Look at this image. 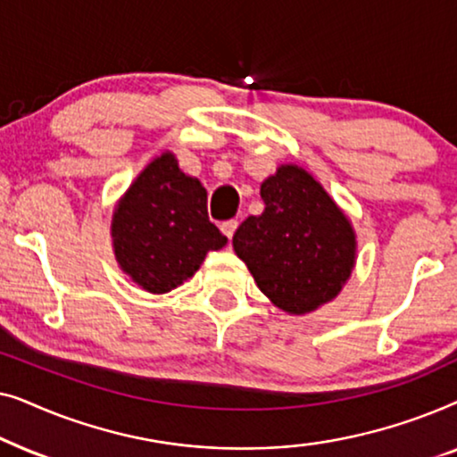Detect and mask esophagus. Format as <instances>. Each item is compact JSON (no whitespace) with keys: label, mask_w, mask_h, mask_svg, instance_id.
<instances>
[{"label":"esophagus","mask_w":457,"mask_h":457,"mask_svg":"<svg viewBox=\"0 0 457 457\" xmlns=\"http://www.w3.org/2000/svg\"><path fill=\"white\" fill-rule=\"evenodd\" d=\"M237 227H239V222H237V220H227V222L220 224V230L228 237V239H233Z\"/></svg>","instance_id":"esophagus-1"}]
</instances>
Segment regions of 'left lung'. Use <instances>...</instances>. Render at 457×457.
Returning a JSON list of instances; mask_svg holds the SVG:
<instances>
[{
    "instance_id": "8db88e82",
    "label": "left lung",
    "mask_w": 457,
    "mask_h": 457,
    "mask_svg": "<svg viewBox=\"0 0 457 457\" xmlns=\"http://www.w3.org/2000/svg\"><path fill=\"white\" fill-rule=\"evenodd\" d=\"M266 208L233 237L260 291L289 314H308L339 295L355 264V233L322 185L283 164L260 187Z\"/></svg>"
}]
</instances>
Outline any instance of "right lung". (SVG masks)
<instances>
[{
  "instance_id": "right-lung-1",
  "label": "right lung",
  "mask_w": 457,
  "mask_h": 457,
  "mask_svg": "<svg viewBox=\"0 0 457 457\" xmlns=\"http://www.w3.org/2000/svg\"><path fill=\"white\" fill-rule=\"evenodd\" d=\"M118 264L141 289L168 293L199 270L227 237L208 218V193L166 152L149 162L112 216Z\"/></svg>"
}]
</instances>
